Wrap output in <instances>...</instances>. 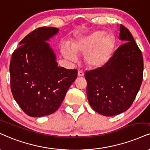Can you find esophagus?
I'll return each mask as SVG.
<instances>
[{"mask_svg": "<svg viewBox=\"0 0 150 150\" xmlns=\"http://www.w3.org/2000/svg\"><path fill=\"white\" fill-rule=\"evenodd\" d=\"M77 75H78V76H80V77H82V76H84V72H83V70H78V73H77Z\"/></svg>", "mask_w": 150, "mask_h": 150, "instance_id": "esophagus-1", "label": "esophagus"}]
</instances>
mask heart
Segmentation results:
<instances>
[{"label": "heart", "mask_w": 150, "mask_h": 150, "mask_svg": "<svg viewBox=\"0 0 150 150\" xmlns=\"http://www.w3.org/2000/svg\"><path fill=\"white\" fill-rule=\"evenodd\" d=\"M115 47V40L107 35L103 30H97L81 38L72 43L71 49L67 45L61 48L64 56L71 61L77 59L76 54H85L86 64L91 68H102L108 64L112 57Z\"/></svg>", "instance_id": "b5f03b06"}]
</instances>
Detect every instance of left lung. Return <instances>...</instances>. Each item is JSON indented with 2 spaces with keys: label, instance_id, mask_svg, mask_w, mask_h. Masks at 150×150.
<instances>
[{
  "label": "left lung",
  "instance_id": "1",
  "mask_svg": "<svg viewBox=\"0 0 150 150\" xmlns=\"http://www.w3.org/2000/svg\"><path fill=\"white\" fill-rule=\"evenodd\" d=\"M120 39L126 42L117 48L105 66L84 73L90 105L104 116H114L127 110L143 79L141 50L129 30L122 24Z\"/></svg>",
  "mask_w": 150,
  "mask_h": 150
}]
</instances>
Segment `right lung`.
<instances>
[{"mask_svg": "<svg viewBox=\"0 0 150 150\" xmlns=\"http://www.w3.org/2000/svg\"><path fill=\"white\" fill-rule=\"evenodd\" d=\"M54 27H40L28 33L12 53L10 64V87L14 100L30 117L56 112L77 76V70L58 67L50 38Z\"/></svg>", "mask_w": 150, "mask_h": 150, "instance_id": "right-lung-1", "label": "right lung"}]
</instances>
